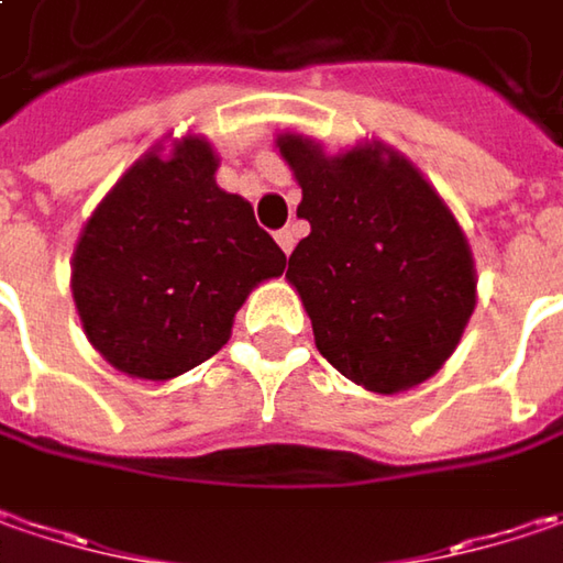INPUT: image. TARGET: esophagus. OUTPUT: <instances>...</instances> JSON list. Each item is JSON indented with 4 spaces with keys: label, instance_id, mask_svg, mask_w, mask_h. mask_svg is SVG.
I'll return each mask as SVG.
<instances>
[{
    "label": "esophagus",
    "instance_id": "34e87169",
    "mask_svg": "<svg viewBox=\"0 0 563 563\" xmlns=\"http://www.w3.org/2000/svg\"><path fill=\"white\" fill-rule=\"evenodd\" d=\"M275 240H278V246H282L285 253H291V250H295V231H291V228H282V231L275 234Z\"/></svg>",
    "mask_w": 563,
    "mask_h": 563
}]
</instances>
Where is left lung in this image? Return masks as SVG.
<instances>
[{
	"mask_svg": "<svg viewBox=\"0 0 563 563\" xmlns=\"http://www.w3.org/2000/svg\"><path fill=\"white\" fill-rule=\"evenodd\" d=\"M310 234L288 260L325 361L371 393L434 377L475 310V263L460 221L399 152L364 142L325 155L278 135Z\"/></svg>",
	"mask_w": 563,
	"mask_h": 563,
	"instance_id": "8db88e82",
	"label": "left lung"
}]
</instances>
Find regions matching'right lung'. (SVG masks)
<instances>
[{"label":"right lung","instance_id":"1","mask_svg":"<svg viewBox=\"0 0 563 563\" xmlns=\"http://www.w3.org/2000/svg\"><path fill=\"white\" fill-rule=\"evenodd\" d=\"M202 135L142 155L88 218L71 256V297L88 342L117 371L170 379L231 339L246 295L285 272L253 206L214 184Z\"/></svg>","mask_w":563,"mask_h":563}]
</instances>
